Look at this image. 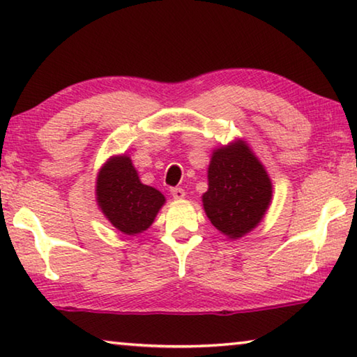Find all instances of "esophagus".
Segmentation results:
<instances>
[{
	"label": "esophagus",
	"instance_id": "esophagus-1",
	"mask_svg": "<svg viewBox=\"0 0 357 357\" xmlns=\"http://www.w3.org/2000/svg\"><path fill=\"white\" fill-rule=\"evenodd\" d=\"M170 192H172V197L174 198V200H183V198L185 197V192H184V189H181V187H173Z\"/></svg>",
	"mask_w": 357,
	"mask_h": 357
}]
</instances>
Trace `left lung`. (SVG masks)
<instances>
[{"instance_id": "8db88e82", "label": "left lung", "mask_w": 357, "mask_h": 357, "mask_svg": "<svg viewBox=\"0 0 357 357\" xmlns=\"http://www.w3.org/2000/svg\"><path fill=\"white\" fill-rule=\"evenodd\" d=\"M273 200V183L244 140L215 148L208 167V190L202 202L211 223L228 239L257 228Z\"/></svg>"}]
</instances>
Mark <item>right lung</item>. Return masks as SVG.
<instances>
[{
    "label": "right lung",
    "instance_id": "obj_1",
    "mask_svg": "<svg viewBox=\"0 0 357 357\" xmlns=\"http://www.w3.org/2000/svg\"><path fill=\"white\" fill-rule=\"evenodd\" d=\"M96 202L112 225L135 236L153 225L165 204L164 193L143 184L128 154L113 155L96 179Z\"/></svg>",
    "mask_w": 357,
    "mask_h": 357
}]
</instances>
